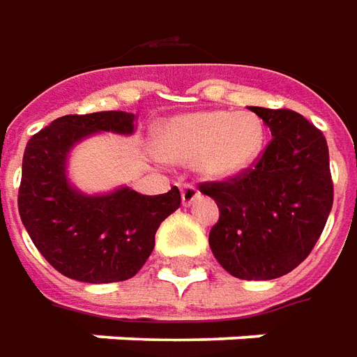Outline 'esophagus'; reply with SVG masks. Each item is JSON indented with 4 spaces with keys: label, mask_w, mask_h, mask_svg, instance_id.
Masks as SVG:
<instances>
[{
    "label": "esophagus",
    "mask_w": 357,
    "mask_h": 357,
    "mask_svg": "<svg viewBox=\"0 0 357 357\" xmlns=\"http://www.w3.org/2000/svg\"><path fill=\"white\" fill-rule=\"evenodd\" d=\"M183 204L184 206H192L194 200L200 196V192H198V188L194 186V184H184L183 186Z\"/></svg>",
    "instance_id": "obj_1"
}]
</instances>
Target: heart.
Segmentation results:
<instances>
[{"mask_svg": "<svg viewBox=\"0 0 357 357\" xmlns=\"http://www.w3.org/2000/svg\"><path fill=\"white\" fill-rule=\"evenodd\" d=\"M266 139L262 120L249 110H198L163 122L155 142L169 161H196L208 178H231L250 169Z\"/></svg>", "mask_w": 357, "mask_h": 357, "instance_id": "obj_1", "label": "heart"}]
</instances>
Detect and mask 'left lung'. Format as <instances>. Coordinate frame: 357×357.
Returning a JSON list of instances; mask_svg holds the SVG:
<instances>
[{
	"label": "left lung",
	"mask_w": 357,
	"mask_h": 357,
	"mask_svg": "<svg viewBox=\"0 0 357 357\" xmlns=\"http://www.w3.org/2000/svg\"><path fill=\"white\" fill-rule=\"evenodd\" d=\"M270 128L255 169L229 183L202 184L220 221L210 231L215 260L241 280H274L299 266L333 210L323 132L294 110L250 107Z\"/></svg>",
	"instance_id": "1"
}]
</instances>
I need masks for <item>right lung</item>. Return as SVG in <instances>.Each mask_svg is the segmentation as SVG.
Returning a JSON list of instances; mask_svg holds the SVG:
<instances>
[{
  "label": "right lung",
  "instance_id": "1",
  "mask_svg": "<svg viewBox=\"0 0 357 357\" xmlns=\"http://www.w3.org/2000/svg\"><path fill=\"white\" fill-rule=\"evenodd\" d=\"M134 120L122 110L68 114L24 147L19 215L34 247L71 280L110 284L136 276L153 250L161 221L181 206L176 186L146 196L130 186L87 194L71 184V149L100 132L130 136Z\"/></svg>",
  "mask_w": 357,
  "mask_h": 357
}]
</instances>
